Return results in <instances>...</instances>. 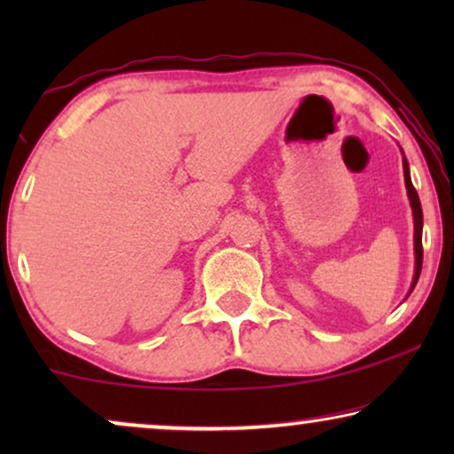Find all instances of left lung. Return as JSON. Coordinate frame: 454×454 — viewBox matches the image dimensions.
I'll use <instances>...</instances> for the list:
<instances>
[{
	"label": "left lung",
	"instance_id": "8db88e82",
	"mask_svg": "<svg viewBox=\"0 0 454 454\" xmlns=\"http://www.w3.org/2000/svg\"><path fill=\"white\" fill-rule=\"evenodd\" d=\"M403 176H405V188H407V196H409V204H411L413 210V252H415V272H413V281H411V289H409L407 295H411V291L415 285H418L419 272H421V262H424V247H421V229H424V213H421V204H419V196L415 192L413 184H411V176H409V163L407 159L403 157Z\"/></svg>",
	"mask_w": 454,
	"mask_h": 454
}]
</instances>
